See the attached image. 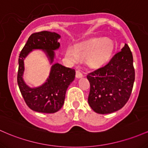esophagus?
Returning a JSON list of instances; mask_svg holds the SVG:
<instances>
[{
	"mask_svg": "<svg viewBox=\"0 0 148 148\" xmlns=\"http://www.w3.org/2000/svg\"><path fill=\"white\" fill-rule=\"evenodd\" d=\"M75 76H76V77H77V78H81V77H82L83 76V75L79 71H76Z\"/></svg>",
	"mask_w": 148,
	"mask_h": 148,
	"instance_id": "esophagus-1",
	"label": "esophagus"
}]
</instances>
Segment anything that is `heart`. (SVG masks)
Listing matches in <instances>:
<instances>
[{
	"mask_svg": "<svg viewBox=\"0 0 148 148\" xmlns=\"http://www.w3.org/2000/svg\"><path fill=\"white\" fill-rule=\"evenodd\" d=\"M114 49V42L104 38H93L82 45H76L74 49H66V56L73 62H77L86 58L87 64L91 68L102 66L110 59Z\"/></svg>",
	"mask_w": 148,
	"mask_h": 148,
	"instance_id": "1",
	"label": "heart"
}]
</instances>
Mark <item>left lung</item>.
<instances>
[{"label": "left lung", "mask_w": 148, "mask_h": 148, "mask_svg": "<svg viewBox=\"0 0 148 148\" xmlns=\"http://www.w3.org/2000/svg\"><path fill=\"white\" fill-rule=\"evenodd\" d=\"M87 77L90 83L88 103L94 112L109 114L122 108L130 97L135 80L133 55L128 45Z\"/></svg>", "instance_id": "8db88e82"}]
</instances>
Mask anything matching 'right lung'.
Wrapping results in <instances>:
<instances>
[{
  "label": "right lung",
  "instance_id": "obj_1",
  "mask_svg": "<svg viewBox=\"0 0 148 148\" xmlns=\"http://www.w3.org/2000/svg\"><path fill=\"white\" fill-rule=\"evenodd\" d=\"M60 38V35L54 32L45 31L34 33L30 36L19 54L18 85L26 105L36 112L54 113L60 110L64 103L66 90L75 77V71L56 63L51 67L46 82L40 87L31 88L23 79L24 60L34 49H42L52 64L55 56L54 51L60 47L58 42Z\"/></svg>",
  "mask_w": 148,
  "mask_h": 148
}]
</instances>
